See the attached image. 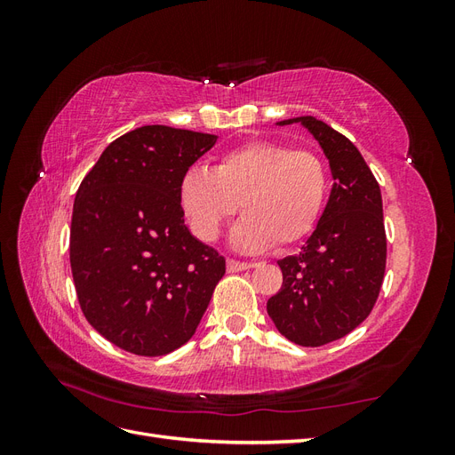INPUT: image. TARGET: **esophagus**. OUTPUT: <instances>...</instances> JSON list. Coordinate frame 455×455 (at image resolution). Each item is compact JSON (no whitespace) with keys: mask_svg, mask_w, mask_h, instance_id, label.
<instances>
[{"mask_svg":"<svg viewBox=\"0 0 455 455\" xmlns=\"http://www.w3.org/2000/svg\"><path fill=\"white\" fill-rule=\"evenodd\" d=\"M251 267H254V264H251V261L228 259V271H229V273H239V271H244V269H251Z\"/></svg>","mask_w":455,"mask_h":455,"instance_id":"34e87169","label":"esophagus"}]
</instances>
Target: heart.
<instances>
[{
	"mask_svg": "<svg viewBox=\"0 0 455 455\" xmlns=\"http://www.w3.org/2000/svg\"><path fill=\"white\" fill-rule=\"evenodd\" d=\"M326 196L328 171L315 151L267 140L228 151L214 169L191 167L180 182L186 220L204 243L220 235L241 204L244 216L233 226L231 243L246 252L304 239Z\"/></svg>",
	"mask_w": 455,
	"mask_h": 455,
	"instance_id": "heart-1",
	"label": "heart"
}]
</instances>
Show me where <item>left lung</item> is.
I'll list each match as a JSON object with an SVG mask.
<instances>
[{"mask_svg":"<svg viewBox=\"0 0 455 455\" xmlns=\"http://www.w3.org/2000/svg\"><path fill=\"white\" fill-rule=\"evenodd\" d=\"M291 123H301L321 144L334 186L301 252L279 259L283 286L267 299V313L286 339L321 347L359 326L379 296L387 259L381 191L341 132L313 116L277 125Z\"/></svg>","mask_w":455,"mask_h":455,"instance_id":"8db88e82","label":"left lung"}]
</instances>
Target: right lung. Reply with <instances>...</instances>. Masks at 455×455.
<instances>
[{"label":"right lung","instance_id":"add662e5","mask_svg":"<svg viewBox=\"0 0 455 455\" xmlns=\"http://www.w3.org/2000/svg\"><path fill=\"white\" fill-rule=\"evenodd\" d=\"M218 136L146 125L109 144L81 182L70 264L81 311L114 346L167 355L196 334L226 259L184 224L180 182Z\"/></svg>","mask_w":455,"mask_h":455}]
</instances>
